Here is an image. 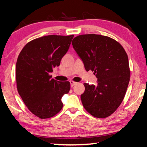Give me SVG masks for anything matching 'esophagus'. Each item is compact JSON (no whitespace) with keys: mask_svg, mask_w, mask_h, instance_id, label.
<instances>
[{"mask_svg":"<svg viewBox=\"0 0 147 147\" xmlns=\"http://www.w3.org/2000/svg\"><path fill=\"white\" fill-rule=\"evenodd\" d=\"M77 84V82H74V81H72V80H71L70 81V85H71V87H74V86L76 85Z\"/></svg>","mask_w":147,"mask_h":147,"instance_id":"obj_1","label":"esophagus"}]
</instances>
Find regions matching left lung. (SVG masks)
<instances>
[{
	"mask_svg": "<svg viewBox=\"0 0 147 147\" xmlns=\"http://www.w3.org/2000/svg\"><path fill=\"white\" fill-rule=\"evenodd\" d=\"M72 45L87 71H94L98 86L84 83L83 106L94 117L113 114L123 100L130 81L128 55L123 47L107 36L86 34L76 37Z\"/></svg>",
	"mask_w": 147,
	"mask_h": 147,
	"instance_id": "obj_1",
	"label": "left lung"
}]
</instances>
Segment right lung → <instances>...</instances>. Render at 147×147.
I'll list each match as a JSON object with an SVG mask.
<instances>
[{"label": "right lung", "instance_id": "add662e5", "mask_svg": "<svg viewBox=\"0 0 147 147\" xmlns=\"http://www.w3.org/2000/svg\"><path fill=\"white\" fill-rule=\"evenodd\" d=\"M74 35H47L29 41L20 52L16 65L18 92L28 109L41 119L51 118L63 108L61 98L69 82H58L49 75L60 65Z\"/></svg>", "mask_w": 147, "mask_h": 147}]
</instances>
